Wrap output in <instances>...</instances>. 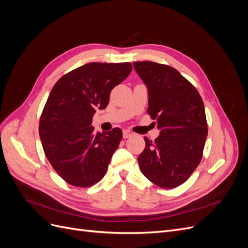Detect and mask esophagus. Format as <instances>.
<instances>
[{
	"mask_svg": "<svg viewBox=\"0 0 248 248\" xmlns=\"http://www.w3.org/2000/svg\"><path fill=\"white\" fill-rule=\"evenodd\" d=\"M132 137V133L129 130H124L123 131V138L124 139H129Z\"/></svg>",
	"mask_w": 248,
	"mask_h": 248,
	"instance_id": "esophagus-1",
	"label": "esophagus"
}]
</instances>
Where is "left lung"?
I'll use <instances>...</instances> for the list:
<instances>
[{
  "instance_id": "8db88e82",
  "label": "left lung",
  "mask_w": 248,
  "mask_h": 248,
  "mask_svg": "<svg viewBox=\"0 0 248 248\" xmlns=\"http://www.w3.org/2000/svg\"><path fill=\"white\" fill-rule=\"evenodd\" d=\"M148 87V115L155 120L159 137L145 139L139 156L140 171L161 188L183 184L200 164L208 125L198 90L172 67L155 62H134Z\"/></svg>"
}]
</instances>
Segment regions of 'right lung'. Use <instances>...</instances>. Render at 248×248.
Instances as JSON below:
<instances>
[{
    "instance_id": "1",
    "label": "right lung",
    "mask_w": 248,
    "mask_h": 248,
    "mask_svg": "<svg viewBox=\"0 0 248 248\" xmlns=\"http://www.w3.org/2000/svg\"><path fill=\"white\" fill-rule=\"evenodd\" d=\"M131 70L129 62L89 63L66 73L51 89L39 136L46 158L65 182L85 188L107 174L123 133L120 128L96 133L92 120Z\"/></svg>"
}]
</instances>
